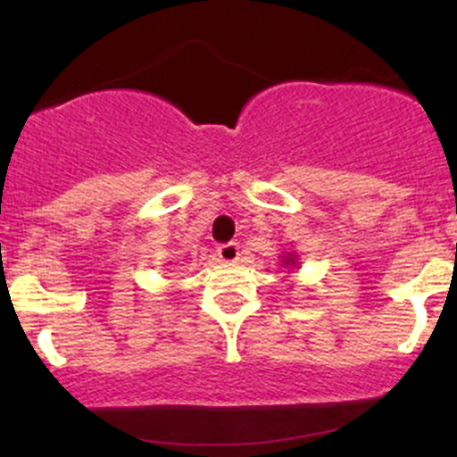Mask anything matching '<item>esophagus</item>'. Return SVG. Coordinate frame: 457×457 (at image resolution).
<instances>
[{
  "label": "esophagus",
  "instance_id": "esophagus-1",
  "mask_svg": "<svg viewBox=\"0 0 457 457\" xmlns=\"http://www.w3.org/2000/svg\"><path fill=\"white\" fill-rule=\"evenodd\" d=\"M217 253L223 262H236V260H238V255H240V245L234 243V240H232V243H223V245L217 246Z\"/></svg>",
  "mask_w": 457,
  "mask_h": 457
}]
</instances>
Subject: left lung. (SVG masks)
Instances as JSON below:
<instances>
[{"label": "left lung", "instance_id": "1", "mask_svg": "<svg viewBox=\"0 0 457 457\" xmlns=\"http://www.w3.org/2000/svg\"><path fill=\"white\" fill-rule=\"evenodd\" d=\"M287 262H290V260H287Z\"/></svg>", "mask_w": 457, "mask_h": 457}]
</instances>
